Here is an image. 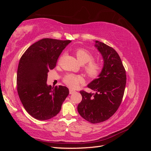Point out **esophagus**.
Returning <instances> with one entry per match:
<instances>
[{"label":"esophagus","mask_w":151,"mask_h":151,"mask_svg":"<svg viewBox=\"0 0 151 151\" xmlns=\"http://www.w3.org/2000/svg\"><path fill=\"white\" fill-rule=\"evenodd\" d=\"M74 93H76V91L73 90V89H69V93H70V94H74Z\"/></svg>","instance_id":"esophagus-1"}]
</instances>
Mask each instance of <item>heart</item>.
<instances>
[{
	"label": "heart",
	"instance_id": "obj_1",
	"mask_svg": "<svg viewBox=\"0 0 151 151\" xmlns=\"http://www.w3.org/2000/svg\"><path fill=\"white\" fill-rule=\"evenodd\" d=\"M76 56L79 62L82 64H86L84 69L91 78L97 77L101 71V65L99 62L93 60V55L88 50L83 48H77L74 50ZM84 79L83 77L72 74H67L63 78L64 83L72 88H76L83 83Z\"/></svg>",
	"mask_w": 151,
	"mask_h": 151
}]
</instances>
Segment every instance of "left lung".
Instances as JSON below:
<instances>
[{
    "instance_id": "1",
    "label": "left lung",
    "mask_w": 151,
    "mask_h": 151,
    "mask_svg": "<svg viewBox=\"0 0 151 151\" xmlns=\"http://www.w3.org/2000/svg\"><path fill=\"white\" fill-rule=\"evenodd\" d=\"M94 47L101 54L103 67L98 78L88 85L96 93L80 91L83 99L77 111L86 120L98 123L109 119L119 108L127 77L121 58L115 50L99 41H95Z\"/></svg>"
}]
</instances>
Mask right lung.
I'll use <instances>...</instances> for the list:
<instances>
[{
  "mask_svg": "<svg viewBox=\"0 0 151 151\" xmlns=\"http://www.w3.org/2000/svg\"><path fill=\"white\" fill-rule=\"evenodd\" d=\"M70 40L43 38L26 50L18 65L17 88L24 109L39 120L56 116L69 94L65 86L52 88L47 84L48 72L56 66L58 58Z\"/></svg>",
  "mask_w": 151,
  "mask_h": 151,
  "instance_id": "right-lung-1",
  "label": "right lung"
}]
</instances>
